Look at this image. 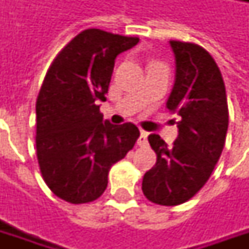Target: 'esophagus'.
I'll return each mask as SVG.
<instances>
[{"mask_svg":"<svg viewBox=\"0 0 249 249\" xmlns=\"http://www.w3.org/2000/svg\"><path fill=\"white\" fill-rule=\"evenodd\" d=\"M137 144L140 146H145L148 144V133H146L145 130H141L140 132V137L137 140Z\"/></svg>","mask_w":249,"mask_h":249,"instance_id":"34e87169","label":"esophagus"}]
</instances>
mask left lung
Here are the masks:
<instances>
[{"label": "left lung", "instance_id": "1", "mask_svg": "<svg viewBox=\"0 0 249 249\" xmlns=\"http://www.w3.org/2000/svg\"><path fill=\"white\" fill-rule=\"evenodd\" d=\"M171 46L176 81L167 107L181 117L178 136L172 146L159 135L148 136L157 161L142 178L145 197L165 207L185 203L205 185L228 129L224 80L213 57L195 42L172 40Z\"/></svg>", "mask_w": 249, "mask_h": 249}]
</instances>
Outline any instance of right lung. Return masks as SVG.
Wrapping results in <instances>:
<instances>
[{
    "label": "right lung",
    "mask_w": 249,
    "mask_h": 249,
    "mask_svg": "<svg viewBox=\"0 0 249 249\" xmlns=\"http://www.w3.org/2000/svg\"><path fill=\"white\" fill-rule=\"evenodd\" d=\"M137 42L139 37L85 29L46 71L36 103L37 160L46 185L68 203L97 200L110 168L140 136L132 123L104 121L97 105L107 100L116 57Z\"/></svg>",
    "instance_id": "right-lung-1"
}]
</instances>
